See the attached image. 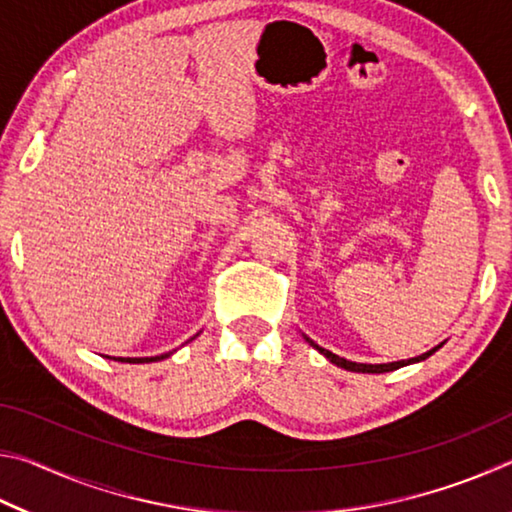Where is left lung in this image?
Segmentation results:
<instances>
[{
    "label": "left lung",
    "mask_w": 512,
    "mask_h": 512,
    "mask_svg": "<svg viewBox=\"0 0 512 512\" xmlns=\"http://www.w3.org/2000/svg\"><path fill=\"white\" fill-rule=\"evenodd\" d=\"M307 339V336H305ZM307 343L309 345H314V348L320 352V354H325V357L334 363V366H339V368H345V370H352V372H391V370H397V368H402V366H409V363H415V361H424L427 357H431L433 352H436L438 348H433V350H429V352H424V354H420V357H413V359H409V361H393V363H357V361H348V359H343V357H339V354H334V352H329V350H325V348H320V345H316L314 341L311 339H307Z\"/></svg>",
    "instance_id": "obj_1"
}]
</instances>
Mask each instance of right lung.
Wrapping results in <instances>:
<instances>
[{
    "instance_id": "1",
    "label": "right lung",
    "mask_w": 512,
    "mask_h": 512,
    "mask_svg": "<svg viewBox=\"0 0 512 512\" xmlns=\"http://www.w3.org/2000/svg\"><path fill=\"white\" fill-rule=\"evenodd\" d=\"M171 352H167V354H160V357H142V359H115V361H126V363H151V361H162V359H167Z\"/></svg>"
}]
</instances>
